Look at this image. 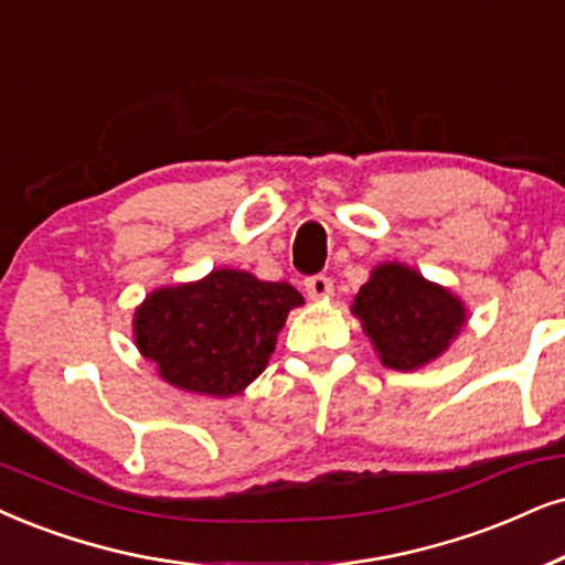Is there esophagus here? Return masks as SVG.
<instances>
[{"mask_svg":"<svg viewBox=\"0 0 565 565\" xmlns=\"http://www.w3.org/2000/svg\"><path fill=\"white\" fill-rule=\"evenodd\" d=\"M305 289L310 299H328L333 297V281L328 276H310L305 281Z\"/></svg>","mask_w":565,"mask_h":565,"instance_id":"1","label":"esophagus"}]
</instances>
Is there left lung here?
<instances>
[{
    "mask_svg": "<svg viewBox=\"0 0 565 565\" xmlns=\"http://www.w3.org/2000/svg\"><path fill=\"white\" fill-rule=\"evenodd\" d=\"M352 316L385 367L419 370L438 360L467 326V305L448 287L427 281L406 263L370 270L352 302Z\"/></svg>",
    "mask_w": 565,
    "mask_h": 565,
    "instance_id": "left-lung-1",
    "label": "left lung"
}]
</instances>
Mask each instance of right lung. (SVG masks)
Wrapping results in <instances>:
<instances>
[{"label": "right lung", "instance_id": "obj_1", "mask_svg": "<svg viewBox=\"0 0 565 565\" xmlns=\"http://www.w3.org/2000/svg\"><path fill=\"white\" fill-rule=\"evenodd\" d=\"M305 297L287 281L213 268L159 287L135 307L132 339L156 373L188 394L230 398L266 370L289 310Z\"/></svg>", "mask_w": 565, "mask_h": 565}]
</instances>
